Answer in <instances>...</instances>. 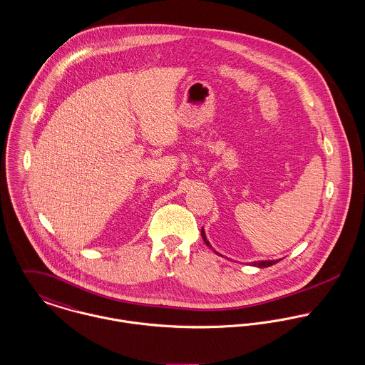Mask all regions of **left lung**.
<instances>
[{
	"instance_id": "1",
	"label": "left lung",
	"mask_w": 365,
	"mask_h": 365,
	"mask_svg": "<svg viewBox=\"0 0 365 365\" xmlns=\"http://www.w3.org/2000/svg\"><path fill=\"white\" fill-rule=\"evenodd\" d=\"M201 236H202V239H204L205 245L211 247L210 242L207 240V236H205V232H204V229H201ZM217 254H218V252H217ZM278 261H279V259H271V261H257V262H252V264L254 265V267H258V268H267V267H271V265L277 264Z\"/></svg>"
}]
</instances>
